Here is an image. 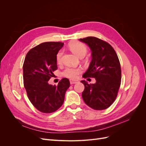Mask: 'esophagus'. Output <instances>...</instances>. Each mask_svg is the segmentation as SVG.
Segmentation results:
<instances>
[{
    "label": "esophagus",
    "instance_id": "obj_1",
    "mask_svg": "<svg viewBox=\"0 0 146 146\" xmlns=\"http://www.w3.org/2000/svg\"><path fill=\"white\" fill-rule=\"evenodd\" d=\"M78 82L77 80H70V84H75Z\"/></svg>",
    "mask_w": 146,
    "mask_h": 146
}]
</instances>
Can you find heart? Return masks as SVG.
<instances>
[{
    "label": "heart",
    "instance_id": "heart-1",
    "mask_svg": "<svg viewBox=\"0 0 146 146\" xmlns=\"http://www.w3.org/2000/svg\"><path fill=\"white\" fill-rule=\"evenodd\" d=\"M69 47L74 54L77 56L81 55H85L87 52V48L84 44L78 41H72L69 44ZM63 55V51L60 50L56 55V62L60 64L61 63V57ZM82 71V69L78 68L66 67L61 72L62 76L68 77L70 79H75L78 76V75Z\"/></svg>",
    "mask_w": 146,
    "mask_h": 146
}]
</instances>
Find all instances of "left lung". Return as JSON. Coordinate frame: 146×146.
<instances>
[{
    "label": "left lung",
    "instance_id": "obj_1",
    "mask_svg": "<svg viewBox=\"0 0 146 146\" xmlns=\"http://www.w3.org/2000/svg\"><path fill=\"white\" fill-rule=\"evenodd\" d=\"M79 40L90 47L92 57L89 68L82 77L96 79L94 84L81 81L85 86L83 99L92 109L105 110L117 97L121 81L120 62L115 50L108 42L93 36Z\"/></svg>",
    "mask_w": 146,
    "mask_h": 146
}]
</instances>
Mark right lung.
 Segmentation results:
<instances>
[{"mask_svg":"<svg viewBox=\"0 0 146 146\" xmlns=\"http://www.w3.org/2000/svg\"><path fill=\"white\" fill-rule=\"evenodd\" d=\"M63 42H42L29 51L23 64V78L28 98L39 111L50 113L63 105L66 91L70 86L64 78L57 85L48 83L57 69L56 55Z\"/></svg>","mask_w":146,"mask_h":146,"instance_id":"1","label":"right lung"}]
</instances>
